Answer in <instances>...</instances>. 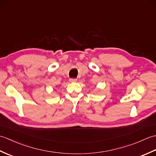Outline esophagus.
<instances>
[{"instance_id":"1","label":"esophagus","mask_w":156,"mask_h":156,"mask_svg":"<svg viewBox=\"0 0 156 156\" xmlns=\"http://www.w3.org/2000/svg\"><path fill=\"white\" fill-rule=\"evenodd\" d=\"M69 81L70 82H75L77 81V79H76V78H69Z\"/></svg>"}]
</instances>
